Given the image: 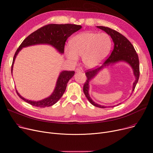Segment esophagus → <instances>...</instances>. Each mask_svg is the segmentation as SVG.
Listing matches in <instances>:
<instances>
[{
  "instance_id": "esophagus-1",
  "label": "esophagus",
  "mask_w": 153,
  "mask_h": 153,
  "mask_svg": "<svg viewBox=\"0 0 153 153\" xmlns=\"http://www.w3.org/2000/svg\"><path fill=\"white\" fill-rule=\"evenodd\" d=\"M75 71H76V73H82L83 71V69H82V67H78V68H77L76 69Z\"/></svg>"
}]
</instances>
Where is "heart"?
Returning a JSON list of instances; mask_svg holds the SVG:
<instances>
[{
	"instance_id": "1",
	"label": "heart",
	"mask_w": 153,
	"mask_h": 153,
	"mask_svg": "<svg viewBox=\"0 0 153 153\" xmlns=\"http://www.w3.org/2000/svg\"><path fill=\"white\" fill-rule=\"evenodd\" d=\"M112 47V39L107 33L85 31L70 39V48L65 49V53L67 59L74 62L78 61V56H82L84 65L93 69L103 64Z\"/></svg>"
}]
</instances>
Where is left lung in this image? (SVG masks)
<instances>
[{
    "instance_id": "1",
    "label": "left lung",
    "mask_w": 153,
    "mask_h": 153,
    "mask_svg": "<svg viewBox=\"0 0 153 153\" xmlns=\"http://www.w3.org/2000/svg\"><path fill=\"white\" fill-rule=\"evenodd\" d=\"M97 28L104 31L111 37L114 44V49L109 57L105 60L102 65L96 69L88 70L85 74L87 77V79L84 84L83 92L86 98L88 99V100L92 105L100 107V108H106L107 107H114L115 105L105 106L95 102L89 94V83L92 82V80H93V79L101 71L103 70V69L107 68L109 66H112L115 64H119V63L120 62H125L128 64L131 68L133 75L134 78H135L133 83V93L134 88H135L137 83H138L140 76V64L138 56L131 43L122 34L105 26H97ZM131 94L132 93H131ZM120 104V103L117 104V105H119Z\"/></svg>"
}]
</instances>
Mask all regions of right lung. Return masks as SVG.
<instances>
[{"instance_id": "1", "label": "right lung", "mask_w": 153, "mask_h": 153, "mask_svg": "<svg viewBox=\"0 0 153 153\" xmlns=\"http://www.w3.org/2000/svg\"><path fill=\"white\" fill-rule=\"evenodd\" d=\"M82 28V26L81 25L73 24H50L35 31L22 42L19 48L16 50L12 62V74L15 59L23 48L35 46V45L46 44L49 45L55 48L60 54H63L64 52L65 43L67 38ZM74 71H61L57 78L55 88L52 94L49 96L40 101H36L27 100L20 94L16 89V91L18 96L22 100L33 106L38 107H49L55 104L61 98L65 91L67 83L74 76Z\"/></svg>"}]
</instances>
